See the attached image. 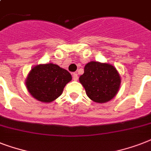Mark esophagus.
<instances>
[{
    "instance_id": "1",
    "label": "esophagus",
    "mask_w": 151,
    "mask_h": 151,
    "mask_svg": "<svg viewBox=\"0 0 151 151\" xmlns=\"http://www.w3.org/2000/svg\"><path fill=\"white\" fill-rule=\"evenodd\" d=\"M73 81H78V73H73Z\"/></svg>"
}]
</instances>
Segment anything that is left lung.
<instances>
[{
  "label": "left lung",
  "mask_w": 151,
  "mask_h": 151,
  "mask_svg": "<svg viewBox=\"0 0 151 151\" xmlns=\"http://www.w3.org/2000/svg\"><path fill=\"white\" fill-rule=\"evenodd\" d=\"M79 81L90 99L104 103L117 95L122 79L117 69L111 64L91 61L85 66Z\"/></svg>",
  "instance_id": "obj_1"
}]
</instances>
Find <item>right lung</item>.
Masks as SVG:
<instances>
[{"label":"right lung","mask_w":151,"mask_h":151,"mask_svg":"<svg viewBox=\"0 0 151 151\" xmlns=\"http://www.w3.org/2000/svg\"><path fill=\"white\" fill-rule=\"evenodd\" d=\"M72 80L68 71L57 64H38L31 68L25 81L28 92L42 103H52L63 93L64 87Z\"/></svg>","instance_id":"right-lung-1"}]
</instances>
